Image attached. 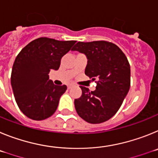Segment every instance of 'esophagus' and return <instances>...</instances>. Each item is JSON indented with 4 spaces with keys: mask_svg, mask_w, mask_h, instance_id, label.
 Masks as SVG:
<instances>
[{
    "mask_svg": "<svg viewBox=\"0 0 158 158\" xmlns=\"http://www.w3.org/2000/svg\"><path fill=\"white\" fill-rule=\"evenodd\" d=\"M71 88V85H68V89H70Z\"/></svg>",
    "mask_w": 158,
    "mask_h": 158,
    "instance_id": "34e87169",
    "label": "esophagus"
}]
</instances>
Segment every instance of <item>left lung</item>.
Segmentation results:
<instances>
[{"label":"left lung","instance_id":"1","mask_svg":"<svg viewBox=\"0 0 158 158\" xmlns=\"http://www.w3.org/2000/svg\"><path fill=\"white\" fill-rule=\"evenodd\" d=\"M72 51L87 56L85 73L96 80L95 91L80 86L82 94L75 99L78 115L89 123H101L118 111L131 86V67L121 49L111 42H78Z\"/></svg>","mask_w":158,"mask_h":158}]
</instances>
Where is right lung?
<instances>
[{
  "instance_id": "obj_1",
  "label": "right lung",
  "mask_w": 158,
  "mask_h": 158,
  "mask_svg": "<svg viewBox=\"0 0 158 158\" xmlns=\"http://www.w3.org/2000/svg\"><path fill=\"white\" fill-rule=\"evenodd\" d=\"M77 41H59L38 38L23 47L16 56L11 74V85L20 111L33 120L51 117L58 107L66 85H56L49 80L51 69H59L61 59Z\"/></svg>"
}]
</instances>
